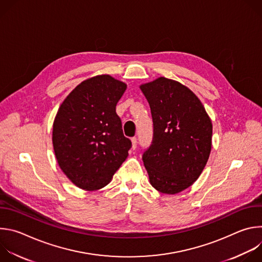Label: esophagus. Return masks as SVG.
<instances>
[{"instance_id":"obj_1","label":"esophagus","mask_w":262,"mask_h":262,"mask_svg":"<svg viewBox=\"0 0 262 262\" xmlns=\"http://www.w3.org/2000/svg\"><path fill=\"white\" fill-rule=\"evenodd\" d=\"M137 148V138H132V149L135 150Z\"/></svg>"}]
</instances>
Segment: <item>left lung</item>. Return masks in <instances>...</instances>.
Returning a JSON list of instances; mask_svg holds the SVG:
<instances>
[{
  "label": "left lung",
  "instance_id": "obj_1",
  "mask_svg": "<svg viewBox=\"0 0 262 262\" xmlns=\"http://www.w3.org/2000/svg\"><path fill=\"white\" fill-rule=\"evenodd\" d=\"M150 105L152 143L143 155L154 188L168 195L188 189L211 151L212 123L200 99L181 83L160 77L140 85Z\"/></svg>",
  "mask_w": 262,
  "mask_h": 262
}]
</instances>
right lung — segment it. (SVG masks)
<instances>
[{
  "instance_id": "obj_1",
  "label": "right lung",
  "mask_w": 262,
  "mask_h": 262,
  "mask_svg": "<svg viewBox=\"0 0 262 262\" xmlns=\"http://www.w3.org/2000/svg\"><path fill=\"white\" fill-rule=\"evenodd\" d=\"M127 85L110 74L83 81L61 103L53 124L57 163L78 188L96 191L110 183L132 147L116 104Z\"/></svg>"
}]
</instances>
